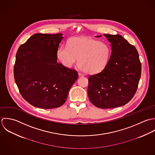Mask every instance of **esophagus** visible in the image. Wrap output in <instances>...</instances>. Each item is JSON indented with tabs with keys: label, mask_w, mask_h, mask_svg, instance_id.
<instances>
[{
	"label": "esophagus",
	"mask_w": 155,
	"mask_h": 155,
	"mask_svg": "<svg viewBox=\"0 0 155 155\" xmlns=\"http://www.w3.org/2000/svg\"><path fill=\"white\" fill-rule=\"evenodd\" d=\"M78 75H79V77H83L84 76V75L83 74L81 73V72H79V73H78Z\"/></svg>",
	"instance_id": "34e87169"
}]
</instances>
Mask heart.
Returning <instances> with one entry per match:
<instances>
[{
  "label": "heart",
  "instance_id": "b5f03b06",
  "mask_svg": "<svg viewBox=\"0 0 155 155\" xmlns=\"http://www.w3.org/2000/svg\"><path fill=\"white\" fill-rule=\"evenodd\" d=\"M111 50L108 44L87 37L70 39L68 45H62L57 51V57L66 68L72 67L78 61L81 69L88 74H96L107 66Z\"/></svg>",
  "mask_w": 155,
  "mask_h": 155
}]
</instances>
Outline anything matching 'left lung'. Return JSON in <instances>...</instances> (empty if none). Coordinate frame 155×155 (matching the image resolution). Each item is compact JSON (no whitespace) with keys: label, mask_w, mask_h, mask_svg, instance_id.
Returning a JSON list of instances; mask_svg holds the SVG:
<instances>
[{"label":"left lung","mask_w":155,"mask_h":155,"mask_svg":"<svg viewBox=\"0 0 155 155\" xmlns=\"http://www.w3.org/2000/svg\"><path fill=\"white\" fill-rule=\"evenodd\" d=\"M104 35L111 42V54L102 71L89 75L87 93L95 107L111 108L124 105L132 99L141 77V64L135 46L122 36Z\"/></svg>","instance_id":"obj_1"}]
</instances>
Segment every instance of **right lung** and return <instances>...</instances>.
<instances>
[{"instance_id": "1", "label": "right lung", "mask_w": 155, "mask_h": 155, "mask_svg": "<svg viewBox=\"0 0 155 155\" xmlns=\"http://www.w3.org/2000/svg\"><path fill=\"white\" fill-rule=\"evenodd\" d=\"M62 33H36L21 44L14 76L19 92L31 105L43 109L60 107L78 77L76 70L57 62Z\"/></svg>"}]
</instances>
